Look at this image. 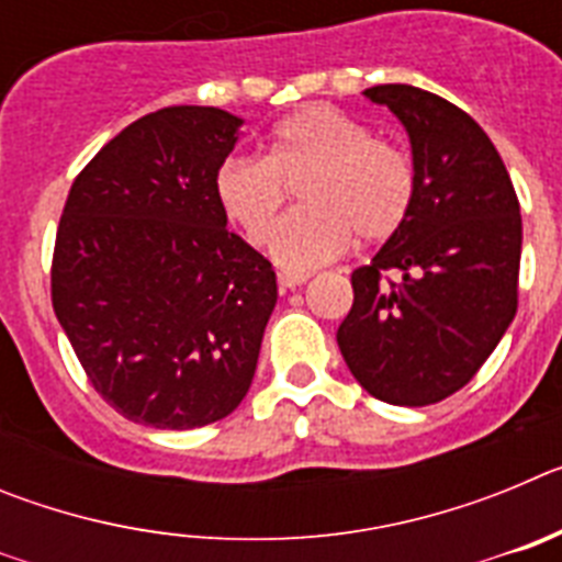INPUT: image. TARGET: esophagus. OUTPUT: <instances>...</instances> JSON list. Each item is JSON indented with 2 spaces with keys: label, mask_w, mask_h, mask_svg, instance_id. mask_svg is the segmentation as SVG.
I'll list each match as a JSON object with an SVG mask.
<instances>
[{
  "label": "esophagus",
  "mask_w": 562,
  "mask_h": 562,
  "mask_svg": "<svg viewBox=\"0 0 562 562\" xmlns=\"http://www.w3.org/2000/svg\"><path fill=\"white\" fill-rule=\"evenodd\" d=\"M306 281H310V276H304V272H278L281 290H295V286H304Z\"/></svg>",
  "instance_id": "1"
}]
</instances>
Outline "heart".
Segmentation results:
<instances>
[{
	"label": "heart",
	"mask_w": 562,
	"mask_h": 562,
	"mask_svg": "<svg viewBox=\"0 0 562 562\" xmlns=\"http://www.w3.org/2000/svg\"><path fill=\"white\" fill-rule=\"evenodd\" d=\"M297 184L305 207L277 232V213ZM216 196L247 241L265 245L274 229L276 265L304 272L342 256L355 236L385 241L402 231L414 211L416 166L405 148L376 140L366 123L317 103L272 128L265 160L222 162Z\"/></svg>",
	"instance_id": "heart-1"
}]
</instances>
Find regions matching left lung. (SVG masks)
Listing matches in <instances>:
<instances>
[{
    "instance_id": "1",
    "label": "left lung",
    "mask_w": 562,
    "mask_h": 562,
    "mask_svg": "<svg viewBox=\"0 0 562 562\" xmlns=\"http://www.w3.org/2000/svg\"><path fill=\"white\" fill-rule=\"evenodd\" d=\"M362 95L408 132L416 200L402 231L351 272L355 304L337 346L371 396L422 408L464 389L513 324L520 205L501 154L464 109L408 83Z\"/></svg>"
}]
</instances>
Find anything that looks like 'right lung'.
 Here are the masks:
<instances>
[{
	"instance_id": "1",
	"label": "right lung",
	"mask_w": 562,
	"mask_h": 562,
	"mask_svg": "<svg viewBox=\"0 0 562 562\" xmlns=\"http://www.w3.org/2000/svg\"><path fill=\"white\" fill-rule=\"evenodd\" d=\"M241 123L216 106L143 114L69 188L53 310L92 389L137 425L225 419L256 374L276 270L216 196Z\"/></svg>"
}]
</instances>
